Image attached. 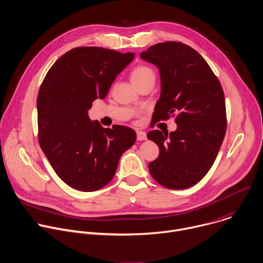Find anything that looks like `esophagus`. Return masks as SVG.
I'll return each instance as SVG.
<instances>
[{
	"mask_svg": "<svg viewBox=\"0 0 263 263\" xmlns=\"http://www.w3.org/2000/svg\"><path fill=\"white\" fill-rule=\"evenodd\" d=\"M136 135H137V140H139V141L146 139V133L144 131H137Z\"/></svg>",
	"mask_w": 263,
	"mask_h": 263,
	"instance_id": "34e87169",
	"label": "esophagus"
}]
</instances>
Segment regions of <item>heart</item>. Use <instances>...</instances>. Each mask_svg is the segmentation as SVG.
I'll return each mask as SVG.
<instances>
[{"label": "heart", "mask_w": 263, "mask_h": 263, "mask_svg": "<svg viewBox=\"0 0 263 263\" xmlns=\"http://www.w3.org/2000/svg\"><path fill=\"white\" fill-rule=\"evenodd\" d=\"M148 78H155V73L147 66H138L131 73V81L133 84H137Z\"/></svg>", "instance_id": "1"}]
</instances>
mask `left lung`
<instances>
[{
    "label": "left lung",
    "mask_w": 263,
    "mask_h": 263,
    "mask_svg": "<svg viewBox=\"0 0 263 263\" xmlns=\"http://www.w3.org/2000/svg\"><path fill=\"white\" fill-rule=\"evenodd\" d=\"M140 58L157 66L161 94L153 121L176 116L177 130L149 131L160 149L148 164L160 185L182 190L196 185L213 166L226 132L225 98L220 81L205 60L181 42L151 46Z\"/></svg>",
    "instance_id": "obj_1"
}]
</instances>
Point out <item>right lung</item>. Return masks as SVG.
<instances>
[{"label":"right lung","mask_w":263,"mask_h":263,"mask_svg":"<svg viewBox=\"0 0 263 263\" xmlns=\"http://www.w3.org/2000/svg\"><path fill=\"white\" fill-rule=\"evenodd\" d=\"M133 59L132 52L76 47L64 53L43 79L37 98L39 143L58 177L76 190L93 192L107 185L121 156L135 143L131 128H103L87 115Z\"/></svg>","instance_id":"1"}]
</instances>
